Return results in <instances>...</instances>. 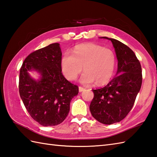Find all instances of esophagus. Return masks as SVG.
Listing matches in <instances>:
<instances>
[{
    "mask_svg": "<svg viewBox=\"0 0 157 157\" xmlns=\"http://www.w3.org/2000/svg\"><path fill=\"white\" fill-rule=\"evenodd\" d=\"M84 90H85V88H82V87H80V86H79V92H82L84 91Z\"/></svg>",
    "mask_w": 157,
    "mask_h": 157,
    "instance_id": "34e87169",
    "label": "esophagus"
}]
</instances>
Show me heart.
<instances>
[{
  "mask_svg": "<svg viewBox=\"0 0 157 157\" xmlns=\"http://www.w3.org/2000/svg\"><path fill=\"white\" fill-rule=\"evenodd\" d=\"M61 70L69 80L75 79L82 71L79 82L84 85L95 82L98 85L108 83L114 74L116 56L109 48L94 44H81L73 50V55L66 52L61 61Z\"/></svg>",
  "mask_w": 157,
  "mask_h": 157,
  "instance_id": "b5f03b06",
  "label": "heart"
}]
</instances>
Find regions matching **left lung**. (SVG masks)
I'll list each match as a JSON object with an SVG mask.
<instances>
[{"mask_svg": "<svg viewBox=\"0 0 157 157\" xmlns=\"http://www.w3.org/2000/svg\"><path fill=\"white\" fill-rule=\"evenodd\" d=\"M101 38L112 42L118 61L117 71L105 87L92 90L94 96L90 110L98 121L111 125L124 119L134 106L142 86V67L135 53L128 46L114 38Z\"/></svg>", "mask_w": 157, "mask_h": 157, "instance_id": "obj_1", "label": "left lung"}]
</instances>
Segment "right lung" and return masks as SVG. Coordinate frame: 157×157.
<instances>
[{"label": "right lung", "mask_w": 157, "mask_h": 157, "mask_svg": "<svg viewBox=\"0 0 157 157\" xmlns=\"http://www.w3.org/2000/svg\"><path fill=\"white\" fill-rule=\"evenodd\" d=\"M61 49L53 43L36 51L25 59L20 69L19 94L29 114L43 126L62 123L68 115L70 102L78 94V87L61 73ZM40 76L33 78L29 72Z\"/></svg>", "instance_id": "add662e5"}]
</instances>
